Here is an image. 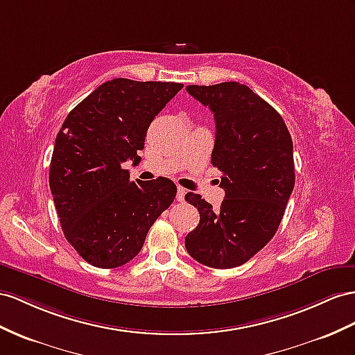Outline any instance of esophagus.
<instances>
[{
	"label": "esophagus",
	"mask_w": 355,
	"mask_h": 355,
	"mask_svg": "<svg viewBox=\"0 0 355 355\" xmlns=\"http://www.w3.org/2000/svg\"><path fill=\"white\" fill-rule=\"evenodd\" d=\"M184 196H186V190L183 187H178V190H177V201L178 202H183L184 201Z\"/></svg>",
	"instance_id": "34e87169"
}]
</instances>
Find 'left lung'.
<instances>
[{
	"instance_id": "8db88e82",
	"label": "left lung",
	"mask_w": 355,
	"mask_h": 355,
	"mask_svg": "<svg viewBox=\"0 0 355 355\" xmlns=\"http://www.w3.org/2000/svg\"><path fill=\"white\" fill-rule=\"evenodd\" d=\"M187 93L214 114L211 163L225 199L213 208L186 195L199 211L186 249L207 267H239L275 237L284 217L295 183L293 139L276 109L240 83L189 85Z\"/></svg>"
}]
</instances>
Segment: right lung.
<instances>
[{"label": "right lung", "instance_id": "right-lung-1", "mask_svg": "<svg viewBox=\"0 0 355 355\" xmlns=\"http://www.w3.org/2000/svg\"><path fill=\"white\" fill-rule=\"evenodd\" d=\"M181 88L116 78L97 87L62 123L49 186L62 232L88 264L116 268L132 261L174 201L171 180L132 181L123 163L138 165L151 121Z\"/></svg>", "mask_w": 355, "mask_h": 355}]
</instances>
